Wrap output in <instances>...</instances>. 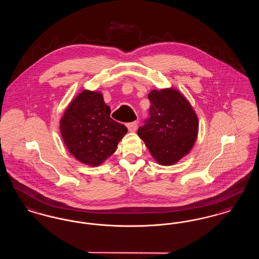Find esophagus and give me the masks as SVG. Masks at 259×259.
Returning <instances> with one entry per match:
<instances>
[{"label":"esophagus","instance_id":"34e87169","mask_svg":"<svg viewBox=\"0 0 259 259\" xmlns=\"http://www.w3.org/2000/svg\"><path fill=\"white\" fill-rule=\"evenodd\" d=\"M137 127H138V122L137 121L127 124V128H128V130L130 132H135L136 130H137Z\"/></svg>","mask_w":259,"mask_h":259}]
</instances>
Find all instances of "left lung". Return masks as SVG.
<instances>
[{"instance_id": "left-lung-1", "label": "left lung", "mask_w": 259, "mask_h": 259, "mask_svg": "<svg viewBox=\"0 0 259 259\" xmlns=\"http://www.w3.org/2000/svg\"><path fill=\"white\" fill-rule=\"evenodd\" d=\"M148 99L150 117L138 129V136L158 164H176L195 144L197 115L185 96L174 88L152 90Z\"/></svg>"}]
</instances>
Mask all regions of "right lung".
<instances>
[{"instance_id":"add662e5","label":"right lung","mask_w":259,"mask_h":259,"mask_svg":"<svg viewBox=\"0 0 259 259\" xmlns=\"http://www.w3.org/2000/svg\"><path fill=\"white\" fill-rule=\"evenodd\" d=\"M110 114L111 108L97 91L83 90L70 103L61 118L60 131L75 159L95 167L116 150L127 128Z\"/></svg>"}]
</instances>
